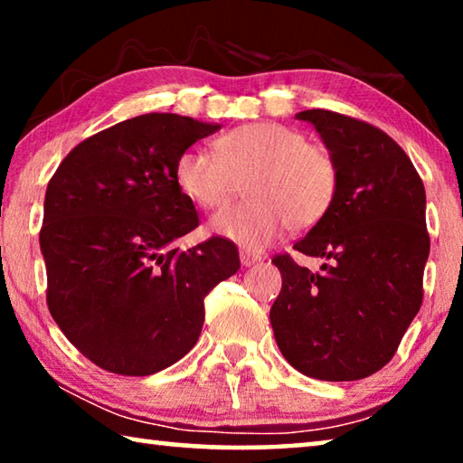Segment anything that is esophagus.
<instances>
[{"label": "esophagus", "mask_w": 463, "mask_h": 463, "mask_svg": "<svg viewBox=\"0 0 463 463\" xmlns=\"http://www.w3.org/2000/svg\"><path fill=\"white\" fill-rule=\"evenodd\" d=\"M260 261H261V255L250 253V250H241V263L245 265V268H250V265H255Z\"/></svg>", "instance_id": "1"}]
</instances>
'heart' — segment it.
<instances>
[{
    "mask_svg": "<svg viewBox=\"0 0 463 463\" xmlns=\"http://www.w3.org/2000/svg\"><path fill=\"white\" fill-rule=\"evenodd\" d=\"M174 175L185 198L203 210L224 206L239 184L247 182L249 200L218 213L210 232L249 250L265 249L286 226H315L333 206L339 187L335 156L278 122L224 132L214 140V153L185 148Z\"/></svg>",
    "mask_w": 463,
    "mask_h": 463,
    "instance_id": "obj_1",
    "label": "heart"
}]
</instances>
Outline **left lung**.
Listing matches in <instances>:
<instances>
[{"mask_svg": "<svg viewBox=\"0 0 463 463\" xmlns=\"http://www.w3.org/2000/svg\"><path fill=\"white\" fill-rule=\"evenodd\" d=\"M339 167L333 206L294 245L326 263L312 273L276 255L269 310L286 362L308 378L362 380L394 357L422 302L429 257L425 185L401 146L372 124L304 109Z\"/></svg>", "mask_w": 463, "mask_h": 463, "instance_id": "left-lung-1", "label": "left lung"}]
</instances>
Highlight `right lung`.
<instances>
[{
	"label": "right lung",
	"instance_id": "obj_1",
	"mask_svg": "<svg viewBox=\"0 0 463 463\" xmlns=\"http://www.w3.org/2000/svg\"><path fill=\"white\" fill-rule=\"evenodd\" d=\"M218 128L179 114L137 116L77 145L46 187V304L101 370L151 375L179 362L202 333L203 298L241 268L222 237L174 247L198 226L175 161Z\"/></svg>",
	"mask_w": 463,
	"mask_h": 463
}]
</instances>
